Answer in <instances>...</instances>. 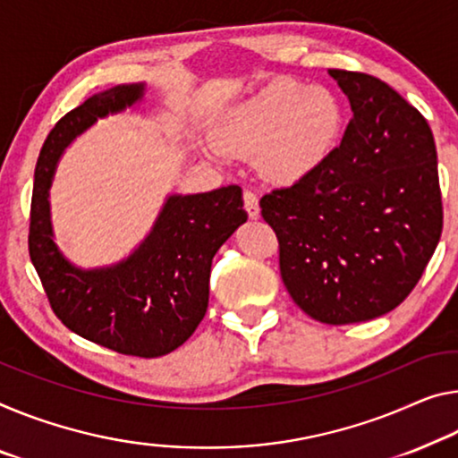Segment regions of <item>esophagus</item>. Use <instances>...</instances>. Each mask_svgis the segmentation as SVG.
I'll return each mask as SVG.
<instances>
[{
    "label": "esophagus",
    "instance_id": "obj_1",
    "mask_svg": "<svg viewBox=\"0 0 458 458\" xmlns=\"http://www.w3.org/2000/svg\"><path fill=\"white\" fill-rule=\"evenodd\" d=\"M243 205L245 210H248V215L251 219H258L259 216V202H258V196L253 190H243Z\"/></svg>",
    "mask_w": 458,
    "mask_h": 458
}]
</instances>
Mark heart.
I'll use <instances>...</instances> for the list:
<instances>
[{"label": "heart", "mask_w": 458, "mask_h": 458, "mask_svg": "<svg viewBox=\"0 0 458 458\" xmlns=\"http://www.w3.org/2000/svg\"><path fill=\"white\" fill-rule=\"evenodd\" d=\"M340 131L342 106L334 91L283 77L231 108L216 143L231 156L259 151L266 174L294 180L332 153Z\"/></svg>", "instance_id": "obj_1"}]
</instances>
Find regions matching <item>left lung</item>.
<instances>
[{"mask_svg":"<svg viewBox=\"0 0 458 458\" xmlns=\"http://www.w3.org/2000/svg\"><path fill=\"white\" fill-rule=\"evenodd\" d=\"M352 121L340 147L293 186L259 200L293 301L329 326L389 313L442 233L438 161L418 108L377 77L329 69Z\"/></svg>","mask_w":458,"mask_h":458,"instance_id":"obj_1","label":"left lung"}]
</instances>
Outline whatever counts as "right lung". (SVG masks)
I'll return each instance as SVG.
<instances>
[{"label":"right lung","mask_w":458,"mask_h":458,"mask_svg":"<svg viewBox=\"0 0 458 458\" xmlns=\"http://www.w3.org/2000/svg\"><path fill=\"white\" fill-rule=\"evenodd\" d=\"M143 94L145 83L100 91L48 132L34 172L28 251L63 326L118 354L157 358L182 346L205 318L215 253L248 221L242 188L167 196L143 243L123 262L94 270L77 268L59 251L48 207L65 147L98 118L131 108Z\"/></svg>","instance_id":"obj_1"}]
</instances>
